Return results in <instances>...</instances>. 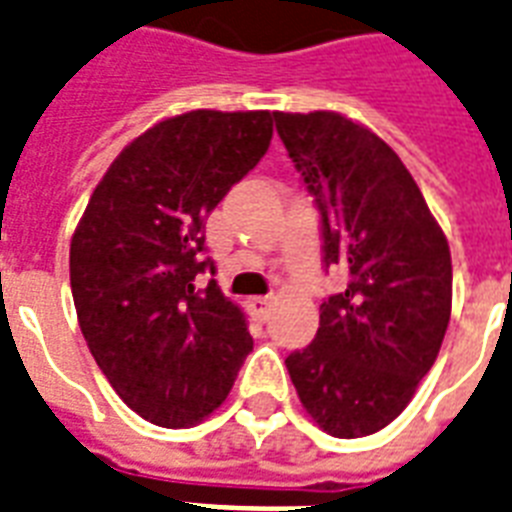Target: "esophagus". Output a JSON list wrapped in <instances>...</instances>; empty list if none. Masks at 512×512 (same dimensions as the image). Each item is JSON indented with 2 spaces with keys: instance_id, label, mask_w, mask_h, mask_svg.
Returning <instances> with one entry per match:
<instances>
[{
  "instance_id": "esophagus-1",
  "label": "esophagus",
  "mask_w": 512,
  "mask_h": 512,
  "mask_svg": "<svg viewBox=\"0 0 512 512\" xmlns=\"http://www.w3.org/2000/svg\"><path fill=\"white\" fill-rule=\"evenodd\" d=\"M248 312H251L253 318L264 323V320L269 318V312H272V299H269V296H251V299H248Z\"/></svg>"
}]
</instances>
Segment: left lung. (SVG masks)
I'll return each instance as SVG.
<instances>
[{"instance_id":"1","label":"left lung","mask_w":512,"mask_h":512,"mask_svg":"<svg viewBox=\"0 0 512 512\" xmlns=\"http://www.w3.org/2000/svg\"><path fill=\"white\" fill-rule=\"evenodd\" d=\"M315 194L323 261L350 283L320 304L315 342L285 358L312 422L334 438L379 433L433 368L451 318V253L400 157L336 112H275Z\"/></svg>"}]
</instances>
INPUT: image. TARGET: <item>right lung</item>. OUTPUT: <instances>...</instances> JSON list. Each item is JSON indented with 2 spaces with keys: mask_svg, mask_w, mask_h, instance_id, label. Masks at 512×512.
I'll return each instance as SVG.
<instances>
[{
  "mask_svg": "<svg viewBox=\"0 0 512 512\" xmlns=\"http://www.w3.org/2000/svg\"><path fill=\"white\" fill-rule=\"evenodd\" d=\"M272 141L269 112L194 109L130 141L90 194L69 251L95 363L138 417L192 427L227 400L253 350L245 312L197 288L205 219Z\"/></svg>",
  "mask_w": 512,
  "mask_h": 512,
  "instance_id": "add662e5",
  "label": "right lung"
}]
</instances>
